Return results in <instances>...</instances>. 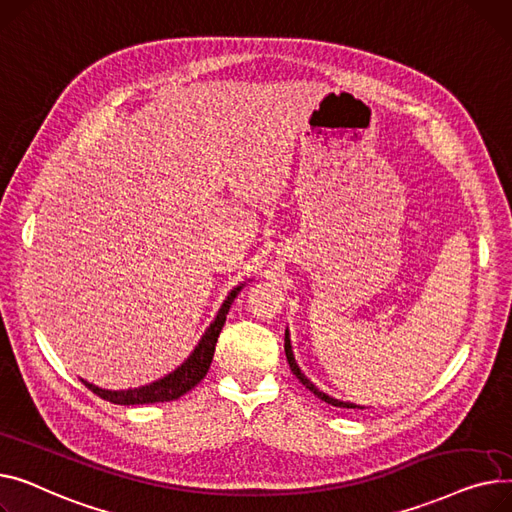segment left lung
Here are the masks:
<instances>
[{
	"instance_id": "obj_1",
	"label": "left lung",
	"mask_w": 512,
	"mask_h": 512,
	"mask_svg": "<svg viewBox=\"0 0 512 512\" xmlns=\"http://www.w3.org/2000/svg\"><path fill=\"white\" fill-rule=\"evenodd\" d=\"M285 355H287V362H289V368H291V372L299 378V382H302L308 390H312V393L318 397V399H322L324 403H328V405H333V407H347V409H355V405L353 403H343V401H337V399H333V397H328V395H324L322 390H318L304 374H302V370L297 368V364H295V359H293V351H291V341H289V335L285 333ZM362 409V407H359Z\"/></svg>"
}]
</instances>
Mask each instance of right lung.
Returning a JSON list of instances; mask_svg holds the SVG:
<instances>
[{
    "instance_id": "right-lung-1",
    "label": "right lung",
    "mask_w": 512,
    "mask_h": 512,
    "mask_svg": "<svg viewBox=\"0 0 512 512\" xmlns=\"http://www.w3.org/2000/svg\"><path fill=\"white\" fill-rule=\"evenodd\" d=\"M242 291V287H235L229 297L225 299V304L221 306L215 322L208 326V330L204 333L202 341L198 343V347L194 349V353L186 359V362L179 366L175 372H171L169 376L142 386V388H134V390H105L99 386H93L90 382H84V386L88 390H93V393L109 403L115 405H144V403H165V401H175L182 395H186L188 390H192L208 372L210 362H213V355H215V345L217 339L221 335V328L225 324L227 312L233 304L235 295Z\"/></svg>"
}]
</instances>
